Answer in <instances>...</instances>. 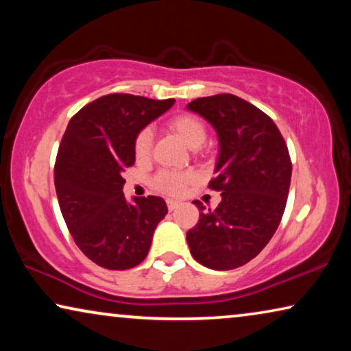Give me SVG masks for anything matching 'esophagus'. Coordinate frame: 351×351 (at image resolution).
I'll use <instances>...</instances> for the list:
<instances>
[{"label":"esophagus","mask_w":351,"mask_h":351,"mask_svg":"<svg viewBox=\"0 0 351 351\" xmlns=\"http://www.w3.org/2000/svg\"><path fill=\"white\" fill-rule=\"evenodd\" d=\"M166 203H167V209H169V210H176L180 206L179 201H174V199H167Z\"/></svg>","instance_id":"34e87169"}]
</instances>
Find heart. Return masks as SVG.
Masks as SVG:
<instances>
[{
	"mask_svg": "<svg viewBox=\"0 0 351 351\" xmlns=\"http://www.w3.org/2000/svg\"><path fill=\"white\" fill-rule=\"evenodd\" d=\"M169 128L179 136L186 147L199 148L206 142L208 137V129L203 119H199L195 114H179L169 121ZM153 134L150 128H143L142 131L137 132L134 138V153H136L137 160H147L152 152ZM193 180V176L190 172L180 171H160L153 177L152 185L158 191L166 195H180L184 193L185 186Z\"/></svg>",
	"mask_w": 351,
	"mask_h": 351,
	"instance_id": "1",
	"label": "heart"
}]
</instances>
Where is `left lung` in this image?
<instances>
[{
    "label": "left lung",
    "mask_w": 351,
    "mask_h": 351,
    "mask_svg": "<svg viewBox=\"0 0 351 351\" xmlns=\"http://www.w3.org/2000/svg\"><path fill=\"white\" fill-rule=\"evenodd\" d=\"M213 124L219 160L209 189L220 191L215 209H199V220L186 232L196 262L213 270H233L267 246L285 214L292 162L273 119L233 94L199 97L186 105Z\"/></svg>",
    "instance_id": "1"
}]
</instances>
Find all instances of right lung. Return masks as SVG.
I'll return each instance as SVG.
<instances>
[{
    "label": "right lung",
    "mask_w": 351,
    "mask_h": 351,
    "mask_svg": "<svg viewBox=\"0 0 351 351\" xmlns=\"http://www.w3.org/2000/svg\"><path fill=\"white\" fill-rule=\"evenodd\" d=\"M174 102L108 94L81 108L65 129L54 166L57 198L76 246L99 267L138 265L167 214L160 196L128 203L123 174L136 162L137 132Z\"/></svg>",
    "instance_id": "add662e5"
}]
</instances>
